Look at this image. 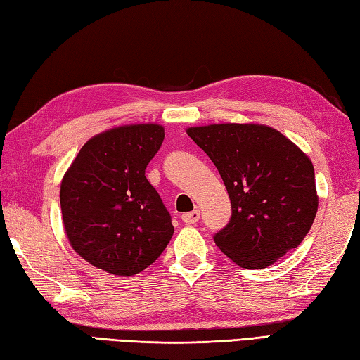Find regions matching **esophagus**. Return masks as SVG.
<instances>
[{
	"mask_svg": "<svg viewBox=\"0 0 360 360\" xmlns=\"http://www.w3.org/2000/svg\"><path fill=\"white\" fill-rule=\"evenodd\" d=\"M181 218L186 224H196L201 218V213H200V210H193V212H188V213H182Z\"/></svg>",
	"mask_w": 360,
	"mask_h": 360,
	"instance_id": "34e87169",
	"label": "esophagus"
}]
</instances>
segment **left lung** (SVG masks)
I'll list each match as a JSON object with an SVG mask.
<instances>
[{"label":"left lung","mask_w":360,"mask_h":360,"mask_svg":"<svg viewBox=\"0 0 360 360\" xmlns=\"http://www.w3.org/2000/svg\"><path fill=\"white\" fill-rule=\"evenodd\" d=\"M224 181L229 224L213 240L246 269H263L295 249L314 223L319 196L311 159L277 129L259 124L190 127Z\"/></svg>","instance_id":"8db88e82"}]
</instances>
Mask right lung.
Returning <instances> with one entry per match:
<instances>
[{"label": "right lung", "instance_id": "1", "mask_svg": "<svg viewBox=\"0 0 360 360\" xmlns=\"http://www.w3.org/2000/svg\"><path fill=\"white\" fill-rule=\"evenodd\" d=\"M158 124L122 125L83 145L60 186L72 249L119 277L142 272L170 243L172 217L145 168L164 141Z\"/></svg>", "mask_w": 360, "mask_h": 360}]
</instances>
